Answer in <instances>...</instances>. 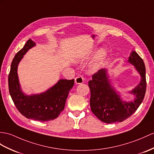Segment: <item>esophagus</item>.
<instances>
[{
  "mask_svg": "<svg viewBox=\"0 0 154 154\" xmlns=\"http://www.w3.org/2000/svg\"><path fill=\"white\" fill-rule=\"evenodd\" d=\"M74 81L76 84H81L82 83H84V78L82 76H77L76 78H75Z\"/></svg>",
  "mask_w": 154,
  "mask_h": 154,
  "instance_id": "34e87169",
  "label": "esophagus"
}]
</instances>
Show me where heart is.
Here are the masks:
<instances>
[{"mask_svg": "<svg viewBox=\"0 0 154 154\" xmlns=\"http://www.w3.org/2000/svg\"><path fill=\"white\" fill-rule=\"evenodd\" d=\"M107 55V51L105 49L102 48L97 52L94 58L88 66V70L90 73H95L98 71L102 65L104 60Z\"/></svg>", "mask_w": 154, "mask_h": 154, "instance_id": "obj_1", "label": "heart"}]
</instances>
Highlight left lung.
<instances>
[{"instance_id":"8db88e82","label":"left lung","mask_w":154,"mask_h":154,"mask_svg":"<svg viewBox=\"0 0 154 154\" xmlns=\"http://www.w3.org/2000/svg\"><path fill=\"white\" fill-rule=\"evenodd\" d=\"M128 62L134 66L141 77L140 83L129 91L134 96L133 100L127 102L121 99L119 93L112 86L105 69L93 74L92 80L88 82L91 111L103 122L112 123L124 121L137 110L144 99L146 89L144 63L134 51L131 53Z\"/></svg>"}]
</instances>
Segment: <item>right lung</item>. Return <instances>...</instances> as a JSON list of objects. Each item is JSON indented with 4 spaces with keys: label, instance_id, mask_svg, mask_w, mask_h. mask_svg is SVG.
Instances as JSON below:
<instances>
[{
    "label": "right lung",
    "instance_id": "1",
    "mask_svg": "<svg viewBox=\"0 0 154 154\" xmlns=\"http://www.w3.org/2000/svg\"><path fill=\"white\" fill-rule=\"evenodd\" d=\"M35 46V42L29 39L15 55L8 76L9 92L17 109L25 118L48 122L57 118L64 110L66 100L73 87L74 80H59L51 88L40 94L27 95L22 91L17 75V66L23 55Z\"/></svg>",
    "mask_w": 154,
    "mask_h": 154
}]
</instances>
